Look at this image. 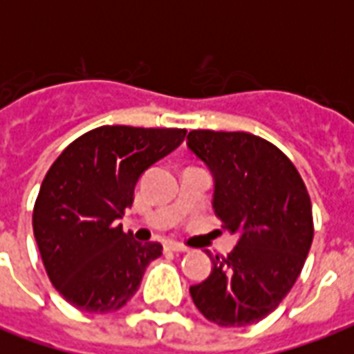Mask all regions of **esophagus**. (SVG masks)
I'll list each match as a JSON object with an SVG mask.
<instances>
[{"instance_id": "1", "label": "esophagus", "mask_w": 354, "mask_h": 354, "mask_svg": "<svg viewBox=\"0 0 354 354\" xmlns=\"http://www.w3.org/2000/svg\"><path fill=\"white\" fill-rule=\"evenodd\" d=\"M167 250H171V252H187L189 248L183 246V244H180V242H167L165 244Z\"/></svg>"}]
</instances>
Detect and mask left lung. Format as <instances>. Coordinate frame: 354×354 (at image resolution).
I'll return each mask as SVG.
<instances>
[{"label": "left lung", "instance_id": "1", "mask_svg": "<svg viewBox=\"0 0 354 354\" xmlns=\"http://www.w3.org/2000/svg\"><path fill=\"white\" fill-rule=\"evenodd\" d=\"M187 147L215 178V215L239 235L227 257L207 252L213 270L191 297L221 327L257 324L290 292L313 244L307 187L294 163L253 133L193 130Z\"/></svg>", "mask_w": 354, "mask_h": 354}]
</instances>
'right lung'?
I'll return each mask as SVG.
<instances>
[{
    "label": "right lung",
    "instance_id": "1",
    "mask_svg": "<svg viewBox=\"0 0 354 354\" xmlns=\"http://www.w3.org/2000/svg\"><path fill=\"white\" fill-rule=\"evenodd\" d=\"M183 128L99 127L58 156L41 182L32 232L53 286L73 307L106 314L138 292L160 242H138L118 218L139 176L180 147Z\"/></svg>",
    "mask_w": 354,
    "mask_h": 354
}]
</instances>
